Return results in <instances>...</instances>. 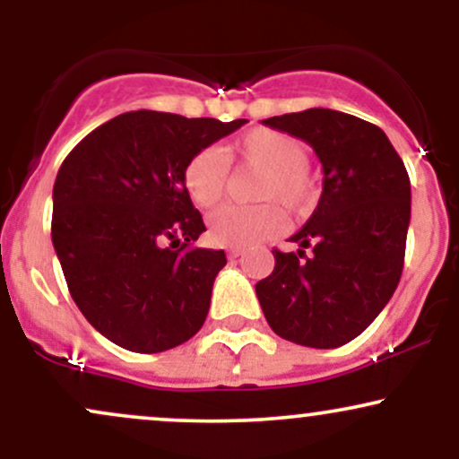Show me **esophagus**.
<instances>
[{
    "label": "esophagus",
    "instance_id": "34e87169",
    "mask_svg": "<svg viewBox=\"0 0 459 459\" xmlns=\"http://www.w3.org/2000/svg\"><path fill=\"white\" fill-rule=\"evenodd\" d=\"M244 255V250H241V247H230L229 250V259H237V256H241Z\"/></svg>",
    "mask_w": 459,
    "mask_h": 459
}]
</instances>
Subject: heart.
<instances>
[{"label":"heart","instance_id":"1","mask_svg":"<svg viewBox=\"0 0 459 459\" xmlns=\"http://www.w3.org/2000/svg\"><path fill=\"white\" fill-rule=\"evenodd\" d=\"M237 157L246 168L261 172L252 207L226 204L207 220L209 241L220 247H247L281 233L284 209L307 213L319 198L317 183L308 170V151L293 135L256 127L239 135L229 149L198 151L183 170V186L198 207L209 209L222 200L229 183V160Z\"/></svg>","mask_w":459,"mask_h":459}]
</instances>
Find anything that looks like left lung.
Instances as JSON below:
<instances>
[{
    "label": "left lung",
    "instance_id": "left-lung-1",
    "mask_svg": "<svg viewBox=\"0 0 459 459\" xmlns=\"http://www.w3.org/2000/svg\"><path fill=\"white\" fill-rule=\"evenodd\" d=\"M308 142L324 168V192L291 237L273 250V272L256 282L270 328L291 343L330 350L365 332L397 289L410 224V178L376 125L336 109L261 120Z\"/></svg>",
    "mask_w": 459,
    "mask_h": 459
}]
</instances>
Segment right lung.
<instances>
[{"mask_svg": "<svg viewBox=\"0 0 459 459\" xmlns=\"http://www.w3.org/2000/svg\"><path fill=\"white\" fill-rule=\"evenodd\" d=\"M246 123L138 109L94 129L62 161L51 241L77 308L105 339L157 354L203 328L226 255L194 246L207 229L183 170Z\"/></svg>", "mask_w": 459, "mask_h": 459, "instance_id": "right-lung-1", "label": "right lung"}]
</instances>
